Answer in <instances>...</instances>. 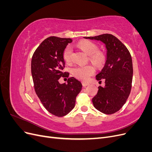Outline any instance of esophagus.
I'll use <instances>...</instances> for the list:
<instances>
[{"label": "esophagus", "mask_w": 152, "mask_h": 152, "mask_svg": "<svg viewBox=\"0 0 152 152\" xmlns=\"http://www.w3.org/2000/svg\"><path fill=\"white\" fill-rule=\"evenodd\" d=\"M88 85H89V83H87V82H82V86H83V87H86Z\"/></svg>", "instance_id": "1"}]
</instances>
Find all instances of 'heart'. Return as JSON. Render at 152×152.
I'll list each match as a JSON object with an SVG mask.
<instances>
[{
	"mask_svg": "<svg viewBox=\"0 0 152 152\" xmlns=\"http://www.w3.org/2000/svg\"><path fill=\"white\" fill-rule=\"evenodd\" d=\"M77 46L82 50L89 55L91 60L96 65L100 66L102 65L104 60V56L103 53L97 52L98 48L97 45L89 40H82L77 44ZM73 49L71 45H68L64 49L63 56L66 62H70L72 59ZM95 69L93 65H88L86 66H76L72 69V73L77 79L81 80L86 81L89 79L91 75L94 73Z\"/></svg>",
	"mask_w": 152,
	"mask_h": 152,
	"instance_id": "b5f03b06",
	"label": "heart"
}]
</instances>
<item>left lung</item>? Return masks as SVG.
Masks as SVG:
<instances>
[{
  "instance_id": "obj_1",
  "label": "left lung",
  "mask_w": 152,
  "mask_h": 152,
  "mask_svg": "<svg viewBox=\"0 0 152 152\" xmlns=\"http://www.w3.org/2000/svg\"><path fill=\"white\" fill-rule=\"evenodd\" d=\"M84 38L99 40L107 49L104 66L96 76L97 80L103 79L105 86L98 87L97 94L92 99L94 107L105 114L115 113L126 103L131 93L133 74L131 54L125 45L112 34Z\"/></svg>"
}]
</instances>
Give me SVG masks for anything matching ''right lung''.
Returning a JSON list of instances; mask_svg holds the SVG:
<instances>
[{
	"label": "right lung",
	"instance_id": "add662e5",
	"mask_svg": "<svg viewBox=\"0 0 152 152\" xmlns=\"http://www.w3.org/2000/svg\"><path fill=\"white\" fill-rule=\"evenodd\" d=\"M72 40L70 38L49 37L35 50L31 59V70L34 88L45 108L57 117L66 115L74 108L77 96L82 84L74 77L68 79V84H60V77H68L63 72L64 49Z\"/></svg>",
	"mask_w": 152,
	"mask_h": 152
}]
</instances>
